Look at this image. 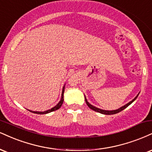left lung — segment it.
Instances as JSON below:
<instances>
[{
    "label": "left lung",
    "instance_id": "left-lung-1",
    "mask_svg": "<svg viewBox=\"0 0 152 152\" xmlns=\"http://www.w3.org/2000/svg\"><path fill=\"white\" fill-rule=\"evenodd\" d=\"M139 94H137V96L136 97H135V98H134V99H133L132 100H131L130 102H129L128 103H127V104H126V105H125L124 106H122V107H120V108H118V109H117V110H103V109L98 108V107H95V106H94L93 105H91V104L89 103L88 102V100H87V99H86V96H85V95H84V96H85V100H86V103L87 105L88 106V107H90V108H91V110H93L96 111V112H98V113H101V114H104V115H113V114H116V113H120V111L123 110H124V109H125L126 107H128V106H129V105H130V104L132 103L133 102H134V100L137 99V97H138Z\"/></svg>",
    "mask_w": 152,
    "mask_h": 152
}]
</instances>
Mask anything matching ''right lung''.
Instances as JSON below:
<instances>
[{
	"label": "right lung",
	"mask_w": 152,
	"mask_h": 152,
	"mask_svg": "<svg viewBox=\"0 0 152 152\" xmlns=\"http://www.w3.org/2000/svg\"><path fill=\"white\" fill-rule=\"evenodd\" d=\"M65 85L63 86V88H62V93H61V100H60V101L58 102V103L56 104V105L54 106V107H53L52 108L49 109V110H45V111H43V112H39V111H32V110H28L29 111H30V112L33 113H36V114H40V115H43V114H47V113H49L51 112H53V111L54 110H56L59 109L60 107H61V106L62 104H63V102H64V88H65Z\"/></svg>",
	"instance_id": "add662e5"
}]
</instances>
